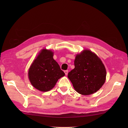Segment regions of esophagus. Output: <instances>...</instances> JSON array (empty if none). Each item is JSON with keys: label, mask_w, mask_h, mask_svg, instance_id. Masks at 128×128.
I'll use <instances>...</instances> for the list:
<instances>
[{"label": "esophagus", "mask_w": 128, "mask_h": 128, "mask_svg": "<svg viewBox=\"0 0 128 128\" xmlns=\"http://www.w3.org/2000/svg\"><path fill=\"white\" fill-rule=\"evenodd\" d=\"M64 73H65V75H68V70H64Z\"/></svg>", "instance_id": "esophagus-1"}]
</instances>
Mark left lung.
Wrapping results in <instances>:
<instances>
[{
    "instance_id": "obj_1",
    "label": "left lung",
    "mask_w": 128,
    "mask_h": 128,
    "mask_svg": "<svg viewBox=\"0 0 128 128\" xmlns=\"http://www.w3.org/2000/svg\"><path fill=\"white\" fill-rule=\"evenodd\" d=\"M74 64L75 68L69 72L68 77L76 92L90 95L102 87L106 80V70L95 53L84 50L76 55Z\"/></svg>"
}]
</instances>
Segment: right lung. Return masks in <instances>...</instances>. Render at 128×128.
Returning <instances> with one entry per match:
<instances>
[{
    "instance_id": "obj_1",
    "label": "right lung",
    "mask_w": 128,
    "mask_h": 128,
    "mask_svg": "<svg viewBox=\"0 0 128 128\" xmlns=\"http://www.w3.org/2000/svg\"><path fill=\"white\" fill-rule=\"evenodd\" d=\"M53 56V52L51 50L42 49L29 69L31 84L40 91L51 90L58 80L65 75Z\"/></svg>"
}]
</instances>
